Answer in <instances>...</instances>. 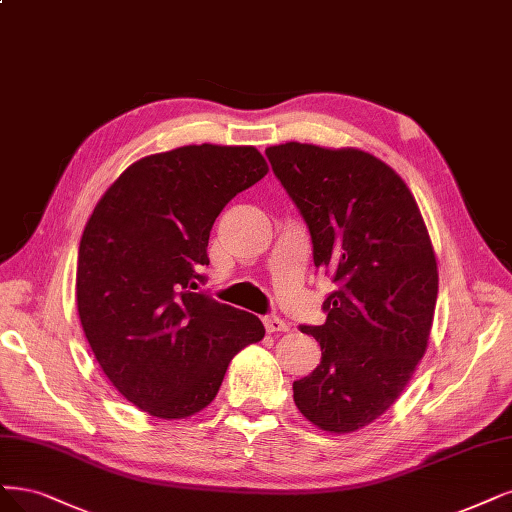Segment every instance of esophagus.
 Here are the masks:
<instances>
[{"label": "esophagus", "mask_w": 512, "mask_h": 512, "mask_svg": "<svg viewBox=\"0 0 512 512\" xmlns=\"http://www.w3.org/2000/svg\"><path fill=\"white\" fill-rule=\"evenodd\" d=\"M264 328H267L269 334H277V332H288V324L284 320H279L275 315L264 317Z\"/></svg>", "instance_id": "1"}]
</instances>
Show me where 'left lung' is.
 I'll list each match as a JSON object with an SVG mask.
<instances>
[{
    "label": "left lung",
    "mask_w": 512,
    "mask_h": 512,
    "mask_svg": "<svg viewBox=\"0 0 512 512\" xmlns=\"http://www.w3.org/2000/svg\"><path fill=\"white\" fill-rule=\"evenodd\" d=\"M267 156L309 226L315 267L339 284L326 322L301 326L322 360L294 381V402L315 428L356 432L392 407L426 354L438 294L428 226L409 186L370 152L286 142Z\"/></svg>",
    "instance_id": "obj_1"
}]
</instances>
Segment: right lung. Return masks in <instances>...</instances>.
Masks as SVG:
<instances>
[{
  "label": "right lung",
  "instance_id": "obj_1",
  "mask_svg": "<svg viewBox=\"0 0 512 512\" xmlns=\"http://www.w3.org/2000/svg\"><path fill=\"white\" fill-rule=\"evenodd\" d=\"M269 173L254 146H182L139 158L105 190L78 250L76 303L101 370L137 409L186 419L262 341L256 315L195 292L211 226Z\"/></svg>",
  "mask_w": 512,
  "mask_h": 512
}]
</instances>
